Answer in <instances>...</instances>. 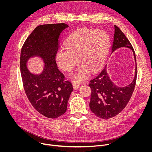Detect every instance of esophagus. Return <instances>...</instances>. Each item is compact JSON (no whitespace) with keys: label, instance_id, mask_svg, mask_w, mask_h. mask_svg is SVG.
<instances>
[{"label":"esophagus","instance_id":"34e87169","mask_svg":"<svg viewBox=\"0 0 152 152\" xmlns=\"http://www.w3.org/2000/svg\"><path fill=\"white\" fill-rule=\"evenodd\" d=\"M79 84L77 83H73V87L74 89H78L79 88Z\"/></svg>","mask_w":152,"mask_h":152}]
</instances>
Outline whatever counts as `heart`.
Segmentation results:
<instances>
[{
  "instance_id": "1",
  "label": "heart",
  "mask_w": 152,
  "mask_h": 152,
  "mask_svg": "<svg viewBox=\"0 0 152 152\" xmlns=\"http://www.w3.org/2000/svg\"><path fill=\"white\" fill-rule=\"evenodd\" d=\"M65 45L66 48H60L56 53V62L61 70L70 72L77 62L79 65L69 77L79 83L89 76L90 72L94 73L102 66L110 48V39L103 31L83 28L70 34Z\"/></svg>"
}]
</instances>
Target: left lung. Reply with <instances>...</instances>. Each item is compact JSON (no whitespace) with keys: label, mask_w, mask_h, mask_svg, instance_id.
<instances>
[{"label":"left lung","mask_w":152,"mask_h":152,"mask_svg":"<svg viewBox=\"0 0 152 152\" xmlns=\"http://www.w3.org/2000/svg\"><path fill=\"white\" fill-rule=\"evenodd\" d=\"M114 29L112 53L117 49L127 48L132 50L136 63L135 52L131 42L118 27L114 25ZM137 75L136 63L133 80L128 85L120 87L111 80L107 73L106 66L97 77L91 80L89 84L91 89L90 107L92 113L103 119L111 118L120 113L132 95L135 86Z\"/></svg>","instance_id":"obj_1"}]
</instances>
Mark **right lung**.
Masks as SVG:
<instances>
[{
  "label": "right lung",
  "mask_w": 152,
  "mask_h": 152,
  "mask_svg": "<svg viewBox=\"0 0 152 152\" xmlns=\"http://www.w3.org/2000/svg\"><path fill=\"white\" fill-rule=\"evenodd\" d=\"M69 26L65 23L37 26L27 38L20 54V72L25 93L35 109L49 118H56L67 111V103L73 90L70 81H64L58 70L55 57L62 32ZM38 56L44 62L39 75L31 73L28 60Z\"/></svg>",
  "instance_id": "right-lung-1"
}]
</instances>
